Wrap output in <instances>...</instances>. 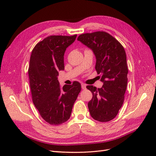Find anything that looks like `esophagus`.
Here are the masks:
<instances>
[{
	"instance_id": "obj_1",
	"label": "esophagus",
	"mask_w": 156,
	"mask_h": 156,
	"mask_svg": "<svg viewBox=\"0 0 156 156\" xmlns=\"http://www.w3.org/2000/svg\"><path fill=\"white\" fill-rule=\"evenodd\" d=\"M81 86H82V89H85L86 88H87V85L84 84H82Z\"/></svg>"
}]
</instances>
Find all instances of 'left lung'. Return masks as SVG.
<instances>
[{
  "label": "left lung",
  "instance_id": "obj_1",
  "mask_svg": "<svg viewBox=\"0 0 156 156\" xmlns=\"http://www.w3.org/2000/svg\"><path fill=\"white\" fill-rule=\"evenodd\" d=\"M78 41L90 48L96 57L95 69L103 85L101 88L88 85L92 98L88 107L91 117L107 122L118 114L124 101L127 84V56L122 45L108 33L84 34Z\"/></svg>",
  "mask_w": 156,
  "mask_h": 156
}]
</instances>
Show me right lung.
I'll use <instances>...</instances> for the list:
<instances>
[{
    "label": "right lung",
    "mask_w": 156,
    "mask_h": 156,
    "mask_svg": "<svg viewBox=\"0 0 156 156\" xmlns=\"http://www.w3.org/2000/svg\"><path fill=\"white\" fill-rule=\"evenodd\" d=\"M76 36H49L31 52L28 74L33 102L41 117L51 125L68 120L81 90L78 82L61 88L58 79L59 71L64 69L66 48L74 42Z\"/></svg>",
    "instance_id": "add662e5"
}]
</instances>
